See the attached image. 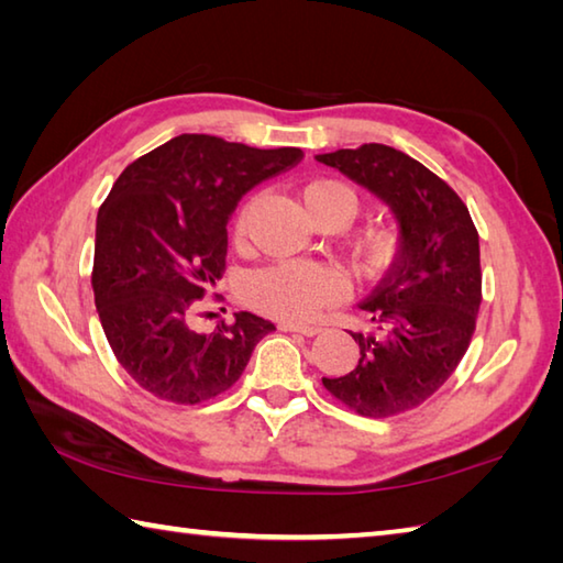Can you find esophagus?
<instances>
[{
  "instance_id": "34e87169",
  "label": "esophagus",
  "mask_w": 563,
  "mask_h": 563,
  "mask_svg": "<svg viewBox=\"0 0 563 563\" xmlns=\"http://www.w3.org/2000/svg\"><path fill=\"white\" fill-rule=\"evenodd\" d=\"M280 331H290V333H302V336H317V333L321 331V329H317V327H302V324H283L278 327Z\"/></svg>"
}]
</instances>
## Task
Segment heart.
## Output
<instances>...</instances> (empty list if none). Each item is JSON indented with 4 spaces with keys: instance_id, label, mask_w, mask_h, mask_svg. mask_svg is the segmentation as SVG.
<instances>
[{
    "instance_id": "heart-1",
    "label": "heart",
    "mask_w": 563,
    "mask_h": 563,
    "mask_svg": "<svg viewBox=\"0 0 563 563\" xmlns=\"http://www.w3.org/2000/svg\"><path fill=\"white\" fill-rule=\"evenodd\" d=\"M302 202L319 227L336 224L339 230L353 222L361 212V198L341 178H312L302 186ZM236 236L244 232V214L236 218ZM399 236L385 227H373L357 234L351 242V263L363 278H377L387 273L399 256ZM343 283L327 266L309 261H283L273 266L249 273L242 285L244 302L254 312L300 324L314 319L321 309L339 302Z\"/></svg>"
}]
</instances>
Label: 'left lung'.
Returning a JSON list of instances; mask_svg holds the SVG:
<instances>
[{
	"mask_svg": "<svg viewBox=\"0 0 563 563\" xmlns=\"http://www.w3.org/2000/svg\"><path fill=\"white\" fill-rule=\"evenodd\" d=\"M373 190L399 220V256L361 305L369 331L343 377H321L327 391L365 418L416 409L460 365L482 305L479 232L454 190L421 162L387 145L317 154Z\"/></svg>",
	"mask_w": 563,
	"mask_h": 563,
	"instance_id": "8db88e82",
	"label": "left lung"
}]
</instances>
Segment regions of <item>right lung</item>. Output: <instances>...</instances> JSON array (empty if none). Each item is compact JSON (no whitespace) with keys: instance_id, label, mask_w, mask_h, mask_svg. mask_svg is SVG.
Wrapping results in <instances>:
<instances>
[{"instance_id":"right-lung-1","label":"right lung","mask_w":563,"mask_h":563,"mask_svg":"<svg viewBox=\"0 0 563 563\" xmlns=\"http://www.w3.org/2000/svg\"><path fill=\"white\" fill-rule=\"evenodd\" d=\"M300 159V147L178 135L118 176L97 218L93 302L118 363L152 397L190 406L220 397L275 331L268 319L236 312L198 333L188 317L222 278L236 202Z\"/></svg>"}]
</instances>
